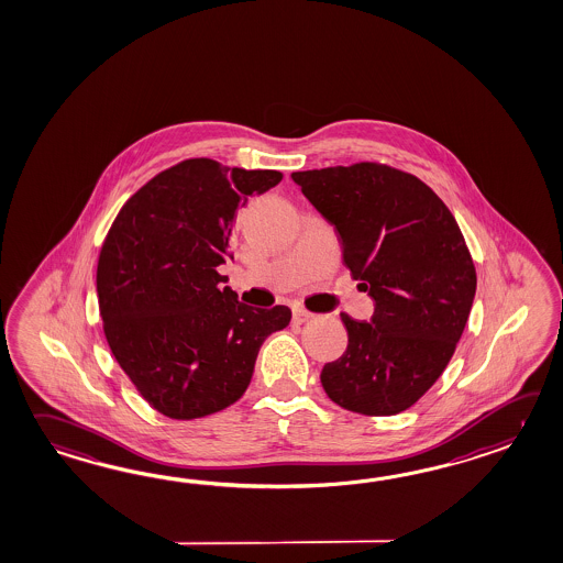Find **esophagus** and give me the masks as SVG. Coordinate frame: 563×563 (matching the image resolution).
I'll return each mask as SVG.
<instances>
[{
	"mask_svg": "<svg viewBox=\"0 0 563 563\" xmlns=\"http://www.w3.org/2000/svg\"><path fill=\"white\" fill-rule=\"evenodd\" d=\"M311 319L312 314L309 311H302V309H295L292 311V323H297V325H302V323H307Z\"/></svg>",
	"mask_w": 563,
	"mask_h": 563,
	"instance_id": "1",
	"label": "esophagus"
}]
</instances>
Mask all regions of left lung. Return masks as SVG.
<instances>
[{
  "instance_id": "1",
  "label": "left lung",
  "mask_w": 563,
  "mask_h": 563,
  "mask_svg": "<svg viewBox=\"0 0 563 563\" xmlns=\"http://www.w3.org/2000/svg\"><path fill=\"white\" fill-rule=\"evenodd\" d=\"M335 225L343 263L375 300L372 321L341 312L347 350L321 384L341 408L404 412L434 386L463 335L476 271L446 203L416 175L353 163L290 175Z\"/></svg>"
}]
</instances>
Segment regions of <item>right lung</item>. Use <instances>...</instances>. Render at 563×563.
<instances>
[{
	"instance_id": "1",
	"label": "right lung",
	"mask_w": 563,
	"mask_h": 563,
	"mask_svg": "<svg viewBox=\"0 0 563 563\" xmlns=\"http://www.w3.org/2000/svg\"><path fill=\"white\" fill-rule=\"evenodd\" d=\"M280 179L275 169L186 159L133 194L102 242L104 338L139 394L167 418H203L240 400L264 339L290 321L285 305L240 302L218 273L232 256L238 208Z\"/></svg>"
}]
</instances>
